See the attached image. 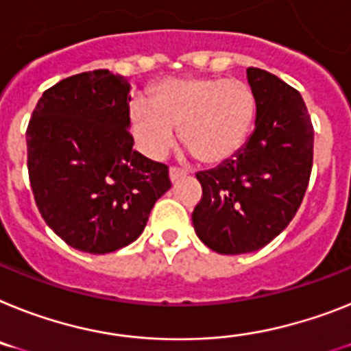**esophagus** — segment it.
Returning a JSON list of instances; mask_svg holds the SVG:
<instances>
[{
  "instance_id": "1",
  "label": "esophagus",
  "mask_w": 351,
  "mask_h": 351,
  "mask_svg": "<svg viewBox=\"0 0 351 351\" xmlns=\"http://www.w3.org/2000/svg\"><path fill=\"white\" fill-rule=\"evenodd\" d=\"M182 176H185V171L178 169V167H169V178L171 182H176L178 178H182Z\"/></svg>"
}]
</instances>
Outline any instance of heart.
<instances>
[{
    "instance_id": "heart-1",
    "label": "heart",
    "mask_w": 351,
    "mask_h": 351,
    "mask_svg": "<svg viewBox=\"0 0 351 351\" xmlns=\"http://www.w3.org/2000/svg\"><path fill=\"white\" fill-rule=\"evenodd\" d=\"M255 117V96L246 82L217 76L166 80L152 99L130 105V128L141 152L160 160L182 141L203 164L228 160L243 148Z\"/></svg>"
}]
</instances>
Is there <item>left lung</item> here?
<instances>
[{
	"mask_svg": "<svg viewBox=\"0 0 351 351\" xmlns=\"http://www.w3.org/2000/svg\"><path fill=\"white\" fill-rule=\"evenodd\" d=\"M255 96V130L234 157L199 171L202 199L193 225L223 255L257 252L289 225L307 191L314 128L302 94L258 67L246 69Z\"/></svg>",
	"mask_w": 351,
	"mask_h": 351,
	"instance_id": "obj_1",
	"label": "left lung"
}]
</instances>
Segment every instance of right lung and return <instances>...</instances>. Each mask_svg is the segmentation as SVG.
Wrapping results in <instances>:
<instances>
[{
    "label": "right lung",
    "instance_id": "1",
    "mask_svg": "<svg viewBox=\"0 0 351 351\" xmlns=\"http://www.w3.org/2000/svg\"><path fill=\"white\" fill-rule=\"evenodd\" d=\"M130 82L108 69L44 90L26 130L40 216L69 246L103 255L134 243L169 191V169L134 149Z\"/></svg>",
    "mask_w": 351,
    "mask_h": 351
}]
</instances>
